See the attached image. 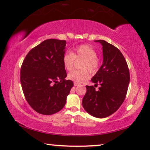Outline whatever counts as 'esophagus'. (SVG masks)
I'll use <instances>...</instances> for the list:
<instances>
[{
  "label": "esophagus",
  "instance_id": "1",
  "mask_svg": "<svg viewBox=\"0 0 150 150\" xmlns=\"http://www.w3.org/2000/svg\"><path fill=\"white\" fill-rule=\"evenodd\" d=\"M79 85V83H76V82H74V85L75 86H78V85Z\"/></svg>",
  "mask_w": 150,
  "mask_h": 150
}]
</instances>
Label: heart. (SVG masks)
<instances>
[{"instance_id":"1","label":"heart","mask_w":150,"mask_h":150,"mask_svg":"<svg viewBox=\"0 0 150 150\" xmlns=\"http://www.w3.org/2000/svg\"><path fill=\"white\" fill-rule=\"evenodd\" d=\"M97 53L93 47L89 45H81L73 49L72 53L68 51L63 57V66L66 70L70 71L74 65L75 59H84L81 65V70H73L69 73L67 77L73 81L81 83L89 77V73L96 71L99 66V61L97 58Z\"/></svg>"}]
</instances>
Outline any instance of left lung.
I'll list each match as a JSON object with an SVG mask.
<instances>
[{"mask_svg":"<svg viewBox=\"0 0 150 150\" xmlns=\"http://www.w3.org/2000/svg\"><path fill=\"white\" fill-rule=\"evenodd\" d=\"M103 64L92 77L94 86L87 85V92L82 100L85 111L93 117L104 118L120 108L126 96L130 76L124 57L117 47L103 40ZM100 85L99 90L95 87Z\"/></svg>","mask_w":150,"mask_h":150,"instance_id":"8db88e82","label":"left lung"}]
</instances>
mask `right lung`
Returning a JSON list of instances; mask_svg holds the SVG:
<instances>
[{
	"mask_svg": "<svg viewBox=\"0 0 150 150\" xmlns=\"http://www.w3.org/2000/svg\"><path fill=\"white\" fill-rule=\"evenodd\" d=\"M65 46L64 40H45L28 52L21 66V83L26 100L42 115L61 110L73 87L72 81L65 80Z\"/></svg>",
	"mask_w": 150,
	"mask_h": 150,
	"instance_id": "add662e5",
	"label": "right lung"
}]
</instances>
